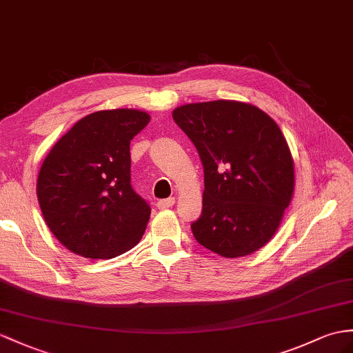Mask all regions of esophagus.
<instances>
[{"label":"esophagus","instance_id":"1","mask_svg":"<svg viewBox=\"0 0 353 353\" xmlns=\"http://www.w3.org/2000/svg\"><path fill=\"white\" fill-rule=\"evenodd\" d=\"M175 205V197H168V199H163L157 202V208L159 210H169Z\"/></svg>","mask_w":353,"mask_h":353}]
</instances>
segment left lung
<instances>
[{
    "label": "left lung",
    "mask_w": 353,
    "mask_h": 353,
    "mask_svg": "<svg viewBox=\"0 0 353 353\" xmlns=\"http://www.w3.org/2000/svg\"><path fill=\"white\" fill-rule=\"evenodd\" d=\"M203 165L196 241L223 257H243L276 234L295 187V163L280 127L236 100L188 103L172 112Z\"/></svg>",
    "instance_id": "obj_1"
}]
</instances>
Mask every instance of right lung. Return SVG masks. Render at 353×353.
I'll return each instance as SVG.
<instances>
[{
	"label": "right lung",
	"instance_id": "obj_1",
	"mask_svg": "<svg viewBox=\"0 0 353 353\" xmlns=\"http://www.w3.org/2000/svg\"><path fill=\"white\" fill-rule=\"evenodd\" d=\"M150 119L137 109L94 112L49 151L37 199L48 228L67 250L112 259L141 241L151 208L130 184V141Z\"/></svg>",
	"mask_w": 353,
	"mask_h": 353
}]
</instances>
